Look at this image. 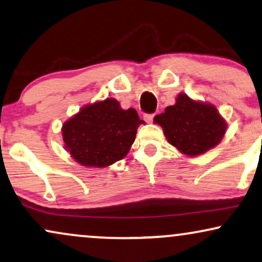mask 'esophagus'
I'll return each instance as SVG.
<instances>
[{
    "mask_svg": "<svg viewBox=\"0 0 262 262\" xmlns=\"http://www.w3.org/2000/svg\"><path fill=\"white\" fill-rule=\"evenodd\" d=\"M154 117H155V115H152V114H145L144 115V120H145V122H147V123H152V121H154Z\"/></svg>",
    "mask_w": 262,
    "mask_h": 262,
    "instance_id": "esophagus-1",
    "label": "esophagus"
}]
</instances>
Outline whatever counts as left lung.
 Masks as SVG:
<instances>
[{
    "label": "left lung",
    "mask_w": 262,
    "mask_h": 262,
    "mask_svg": "<svg viewBox=\"0 0 262 262\" xmlns=\"http://www.w3.org/2000/svg\"><path fill=\"white\" fill-rule=\"evenodd\" d=\"M163 128L168 142L183 154L194 157L216 146L226 133L227 124L217 108L192 100L184 93L177 102L154 118Z\"/></svg>",
    "instance_id": "8db88e82"
}]
</instances>
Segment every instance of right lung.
I'll return each instance as SVG.
<instances>
[{
    "instance_id": "add662e5",
    "label": "right lung",
    "mask_w": 262,
    "mask_h": 262,
    "mask_svg": "<svg viewBox=\"0 0 262 262\" xmlns=\"http://www.w3.org/2000/svg\"><path fill=\"white\" fill-rule=\"evenodd\" d=\"M144 121L135 108L123 110L114 98L82 107L62 124L65 148L84 167L105 168L129 152Z\"/></svg>"
}]
</instances>
